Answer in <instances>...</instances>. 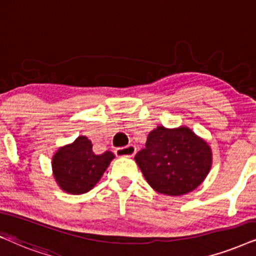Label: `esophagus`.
Listing matches in <instances>:
<instances>
[{
  "mask_svg": "<svg viewBox=\"0 0 256 256\" xmlns=\"http://www.w3.org/2000/svg\"><path fill=\"white\" fill-rule=\"evenodd\" d=\"M114 154H117V156L132 157L134 156L136 154V146L134 145H128V146H124V148H118L114 150Z\"/></svg>",
  "mask_w": 256,
  "mask_h": 256,
  "instance_id": "34e87169",
  "label": "esophagus"
}]
</instances>
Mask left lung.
<instances>
[{
	"mask_svg": "<svg viewBox=\"0 0 256 256\" xmlns=\"http://www.w3.org/2000/svg\"><path fill=\"white\" fill-rule=\"evenodd\" d=\"M148 183L157 192L180 196L195 190L212 168V154L206 142L186 126H157L145 148L134 156Z\"/></svg>",
	"mask_w": 256,
	"mask_h": 256,
	"instance_id": "obj_1",
	"label": "left lung"
}]
</instances>
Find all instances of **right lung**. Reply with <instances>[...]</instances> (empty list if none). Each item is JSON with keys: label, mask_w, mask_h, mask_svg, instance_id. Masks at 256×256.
<instances>
[{"label": "right lung", "mask_w": 256, "mask_h": 256, "mask_svg": "<svg viewBox=\"0 0 256 256\" xmlns=\"http://www.w3.org/2000/svg\"><path fill=\"white\" fill-rule=\"evenodd\" d=\"M92 143L85 136H79L72 144L60 148L53 156V176L64 192L80 195L90 192L108 169L114 154L105 151L96 154Z\"/></svg>", "instance_id": "1"}]
</instances>
